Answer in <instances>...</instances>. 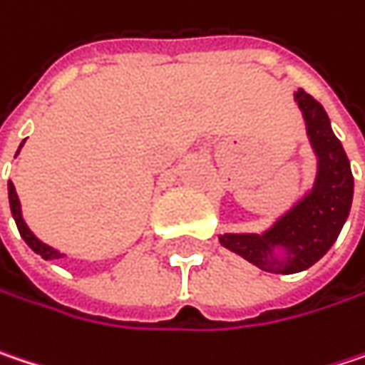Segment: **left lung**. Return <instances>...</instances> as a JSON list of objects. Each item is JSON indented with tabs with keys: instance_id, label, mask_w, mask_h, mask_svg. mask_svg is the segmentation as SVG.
Masks as SVG:
<instances>
[{
	"instance_id": "1",
	"label": "left lung",
	"mask_w": 365,
	"mask_h": 365,
	"mask_svg": "<svg viewBox=\"0 0 365 365\" xmlns=\"http://www.w3.org/2000/svg\"><path fill=\"white\" fill-rule=\"evenodd\" d=\"M294 98L303 110L309 140L319 158L312 194L265 234H225L219 238L225 249L238 252L252 265L272 274H297L319 261L336 242L353 200L349 158L330 129L326 110L305 89H299ZM278 246L287 249V257L282 259L273 257V249Z\"/></svg>"
}]
</instances>
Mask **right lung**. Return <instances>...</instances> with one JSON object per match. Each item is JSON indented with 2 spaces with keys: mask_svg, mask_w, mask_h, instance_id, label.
<instances>
[{
  "mask_svg": "<svg viewBox=\"0 0 365 365\" xmlns=\"http://www.w3.org/2000/svg\"><path fill=\"white\" fill-rule=\"evenodd\" d=\"M20 146H22V144H20ZM8 196H10V209H12V217H14V221H16L18 232H20V236L24 238V242H26L31 249L35 250L37 255H41L43 259H60V257H64L62 252H58L56 249H51V247H48V245H43L41 240H37V238L31 234V230L26 227V223L22 221V215H20V202H18L16 190H14V183L12 182H8Z\"/></svg>",
  "mask_w": 365,
  "mask_h": 365,
  "instance_id": "right-lung-1",
  "label": "right lung"
}]
</instances>
